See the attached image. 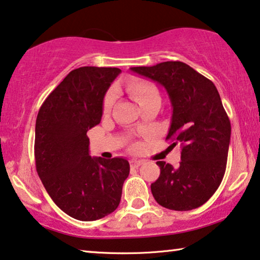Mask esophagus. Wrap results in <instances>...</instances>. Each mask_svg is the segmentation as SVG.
<instances>
[{"label":"esophagus","mask_w":260,"mask_h":260,"mask_svg":"<svg viewBox=\"0 0 260 260\" xmlns=\"http://www.w3.org/2000/svg\"><path fill=\"white\" fill-rule=\"evenodd\" d=\"M142 164H143V161H141V160H132L129 162L131 168H138V167H140Z\"/></svg>","instance_id":"esophagus-1"}]
</instances>
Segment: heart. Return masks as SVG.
I'll return each mask as SVG.
<instances>
[{
  "instance_id": "1",
  "label": "heart",
  "mask_w": 260,
  "mask_h": 260,
  "mask_svg": "<svg viewBox=\"0 0 260 260\" xmlns=\"http://www.w3.org/2000/svg\"><path fill=\"white\" fill-rule=\"evenodd\" d=\"M126 91L131 95V98H133L140 106L146 105V104L153 102V100L160 99V94H158L157 88L155 87V85L153 83H150L148 80H131L129 83L127 84ZM113 94H112V93H108L105 100H104V111H110L112 104H113Z\"/></svg>"
}]
</instances>
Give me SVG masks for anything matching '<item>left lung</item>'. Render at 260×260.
I'll return each mask as SVG.
<instances>
[{
  "mask_svg": "<svg viewBox=\"0 0 260 260\" xmlns=\"http://www.w3.org/2000/svg\"><path fill=\"white\" fill-rule=\"evenodd\" d=\"M137 75L162 85L173 107L166 140L182 147L179 167L157 161L160 176L150 189L156 202L176 211L203 205L225 174L231 125L211 80L182 61L131 68Z\"/></svg>",
  "mask_w": 260,
  "mask_h": 260,
  "instance_id": "1",
  "label": "left lung"
}]
</instances>
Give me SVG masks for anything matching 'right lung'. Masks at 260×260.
I'll return each mask as SVG.
<instances>
[{
  "label": "right lung",
  "instance_id": "1",
  "mask_svg": "<svg viewBox=\"0 0 260 260\" xmlns=\"http://www.w3.org/2000/svg\"><path fill=\"white\" fill-rule=\"evenodd\" d=\"M120 72L118 68L72 70L37 115L38 176L57 207L84 222L103 218L118 208L129 174L126 158L91 157L86 135L102 120L104 96Z\"/></svg>",
  "mask_w": 260,
  "mask_h": 260
}]
</instances>
